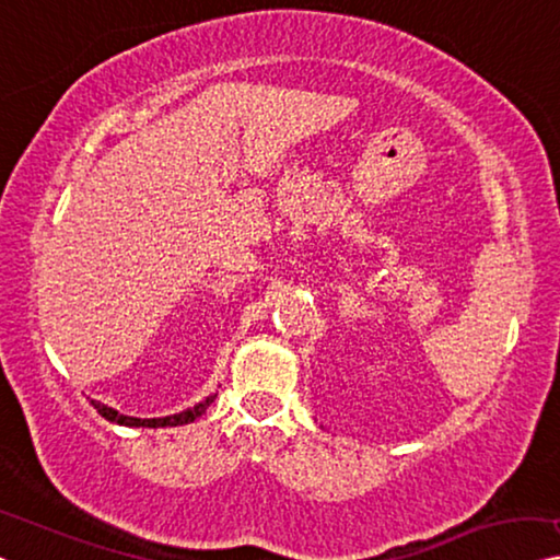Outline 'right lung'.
<instances>
[{"label": "right lung", "mask_w": 560, "mask_h": 560, "mask_svg": "<svg viewBox=\"0 0 560 560\" xmlns=\"http://www.w3.org/2000/svg\"><path fill=\"white\" fill-rule=\"evenodd\" d=\"M215 399V395L206 397L203 402H198L196 407H190V410H183L178 415H168V417H153V420H140V417H128V415H120L118 410H113V407H107L103 402H95V399H90L93 402L95 410L105 417V420H110L115 424H125V428H175V424H188L194 422L196 417L203 415L208 410V405H211Z\"/></svg>", "instance_id": "1"}]
</instances>
